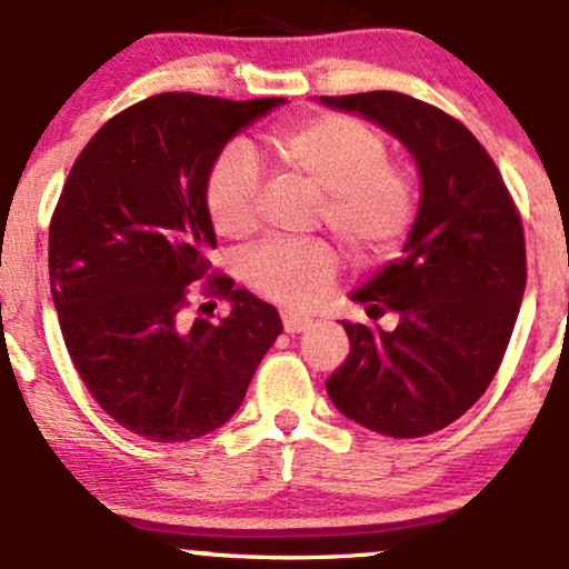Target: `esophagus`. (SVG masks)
I'll return each instance as SVG.
<instances>
[{
    "label": "esophagus",
    "instance_id": "esophagus-1",
    "mask_svg": "<svg viewBox=\"0 0 569 569\" xmlns=\"http://www.w3.org/2000/svg\"><path fill=\"white\" fill-rule=\"evenodd\" d=\"M280 318H283V329L289 331V335H299V331L310 329L312 323L310 316H305V312H293V310H286Z\"/></svg>",
    "mask_w": 569,
    "mask_h": 569
}]
</instances>
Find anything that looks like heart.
<instances>
[{"instance_id": "1", "label": "heart", "mask_w": 569, "mask_h": 569, "mask_svg": "<svg viewBox=\"0 0 569 569\" xmlns=\"http://www.w3.org/2000/svg\"><path fill=\"white\" fill-rule=\"evenodd\" d=\"M270 160L323 194V221L352 257H385L407 238L415 221V189L390 166L388 143L363 122L321 114L270 141ZM259 176L251 160L230 152L213 168L206 211L213 232L243 240L257 230ZM251 289L283 305H310L329 289L337 253L326 243L270 240L240 264Z\"/></svg>"}]
</instances>
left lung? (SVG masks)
Segmentation results:
<instances>
[{
  "label": "left lung",
  "instance_id": "8db88e82",
  "mask_svg": "<svg viewBox=\"0 0 569 569\" xmlns=\"http://www.w3.org/2000/svg\"><path fill=\"white\" fill-rule=\"evenodd\" d=\"M407 147L420 208L401 257L350 293L393 331L342 321L348 361L326 380L345 417L393 439L447 428L492 382L527 283L525 230L487 149L455 117L417 98L375 90L321 96Z\"/></svg>",
  "mask_w": 569,
  "mask_h": 569
}]
</instances>
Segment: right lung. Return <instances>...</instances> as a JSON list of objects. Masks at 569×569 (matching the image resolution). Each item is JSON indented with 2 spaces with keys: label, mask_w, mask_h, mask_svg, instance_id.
Here are the masks:
<instances>
[{
  "label": "right lung",
  "mask_w": 569,
  "mask_h": 569,
  "mask_svg": "<svg viewBox=\"0 0 569 569\" xmlns=\"http://www.w3.org/2000/svg\"><path fill=\"white\" fill-rule=\"evenodd\" d=\"M286 98L160 93L120 112L71 168L50 221V293L63 342L98 407L147 441L224 426L283 323L234 280L213 278L206 187L221 149ZM231 302L189 319L187 284Z\"/></svg>",
  "instance_id": "add662e5"
}]
</instances>
